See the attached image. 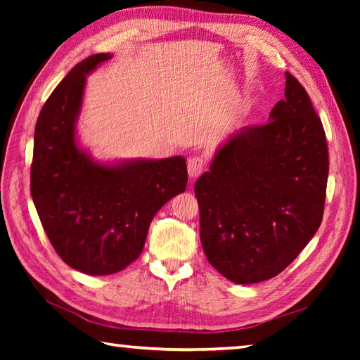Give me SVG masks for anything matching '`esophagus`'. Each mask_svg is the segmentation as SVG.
<instances>
[{
    "label": "esophagus",
    "mask_w": 360,
    "mask_h": 360,
    "mask_svg": "<svg viewBox=\"0 0 360 360\" xmlns=\"http://www.w3.org/2000/svg\"><path fill=\"white\" fill-rule=\"evenodd\" d=\"M204 167H205V159L202 156L190 158L188 162H187V170H188L190 178H193V179L198 178V176L202 173Z\"/></svg>",
    "instance_id": "1"
}]
</instances>
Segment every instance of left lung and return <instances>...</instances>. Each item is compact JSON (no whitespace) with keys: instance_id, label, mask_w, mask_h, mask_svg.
Here are the masks:
<instances>
[{"instance_id":"8db88e82","label":"left lung","mask_w":360,"mask_h":360,"mask_svg":"<svg viewBox=\"0 0 360 360\" xmlns=\"http://www.w3.org/2000/svg\"><path fill=\"white\" fill-rule=\"evenodd\" d=\"M328 170L322 120L286 72L285 101L269 122L233 133L196 181L209 263L240 285L285 271L322 223Z\"/></svg>"}]
</instances>
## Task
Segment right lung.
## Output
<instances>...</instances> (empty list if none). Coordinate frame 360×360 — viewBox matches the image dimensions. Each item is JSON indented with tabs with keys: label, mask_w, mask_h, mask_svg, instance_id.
<instances>
[{
	"label": "right lung",
	"mask_w": 360,
	"mask_h": 360,
	"mask_svg": "<svg viewBox=\"0 0 360 360\" xmlns=\"http://www.w3.org/2000/svg\"><path fill=\"white\" fill-rule=\"evenodd\" d=\"M108 58H85L52 91L37 119L30 167V195L52 248L68 266L89 275L131 264L151 219L188 181L181 156L105 165L77 147L86 74Z\"/></svg>",
	"instance_id": "add662e5"
}]
</instances>
